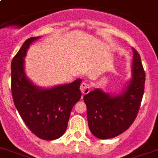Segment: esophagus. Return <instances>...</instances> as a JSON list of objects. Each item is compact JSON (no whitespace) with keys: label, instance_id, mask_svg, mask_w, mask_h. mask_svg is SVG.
Wrapping results in <instances>:
<instances>
[{"label":"esophagus","instance_id":"esophagus-1","mask_svg":"<svg viewBox=\"0 0 158 158\" xmlns=\"http://www.w3.org/2000/svg\"><path fill=\"white\" fill-rule=\"evenodd\" d=\"M81 93L83 95H86L90 91V85L89 84L85 83V82H83V83L81 85Z\"/></svg>","mask_w":158,"mask_h":158}]
</instances>
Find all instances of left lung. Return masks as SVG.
Listing matches in <instances>:
<instances>
[{
  "instance_id": "8db88e82",
  "label": "left lung",
  "mask_w": 158,
  "mask_h": 158,
  "mask_svg": "<svg viewBox=\"0 0 158 158\" xmlns=\"http://www.w3.org/2000/svg\"><path fill=\"white\" fill-rule=\"evenodd\" d=\"M131 78L118 95L95 89L85 95L91 132L100 139L121 135L135 121L144 93L145 71L141 58L132 48Z\"/></svg>"
}]
</instances>
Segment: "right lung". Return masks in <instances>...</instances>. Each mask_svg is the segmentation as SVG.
I'll list each match as a JSON object with an SVG mask.
<instances>
[{"label": "right lung", "mask_w": 158, "mask_h": 158, "mask_svg": "<svg viewBox=\"0 0 158 158\" xmlns=\"http://www.w3.org/2000/svg\"><path fill=\"white\" fill-rule=\"evenodd\" d=\"M40 37L27 39L12 59L11 93L15 107L30 131L40 139L61 137L67 128L69 115L81 96V79L48 89L37 86L27 77L24 58L32 43Z\"/></svg>", "instance_id": "add662e5"}]
</instances>
